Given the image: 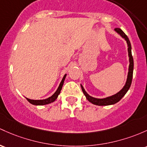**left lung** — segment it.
<instances>
[{"mask_svg": "<svg viewBox=\"0 0 147 147\" xmlns=\"http://www.w3.org/2000/svg\"><path fill=\"white\" fill-rule=\"evenodd\" d=\"M115 32H117L118 34L123 38L124 40L126 41L127 45H128V57H129V66H128V76H127V80L125 82V85H124L121 90H120L118 93L116 94L113 95V96H109V97L104 98H96L88 95L87 92L85 91L84 87L81 84L82 90L83 91L84 94L86 96V98L91 102L92 104L96 105L98 106H106V105H114L115 103L118 102L125 95V93L128 92V91L130 88V85L132 83V79H133V67H134V63H133V59L132 56V52H131V45H130V42L129 40L128 36L123 33V30L120 28H115L114 29Z\"/></svg>", "mask_w": 147, "mask_h": 147, "instance_id": "left-lung-1", "label": "left lung"}]
</instances>
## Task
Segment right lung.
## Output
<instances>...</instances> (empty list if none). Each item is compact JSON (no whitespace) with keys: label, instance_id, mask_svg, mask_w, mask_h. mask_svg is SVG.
Instances as JSON below:
<instances>
[{"label":"right lung","instance_id":"add662e5","mask_svg":"<svg viewBox=\"0 0 147 147\" xmlns=\"http://www.w3.org/2000/svg\"><path fill=\"white\" fill-rule=\"evenodd\" d=\"M66 75H67L65 74V75L63 76V77L60 84H59V86L58 87L57 90H56L55 93H54L52 96H50V97H49L48 98H46V99H44V100H31L27 98H26L27 100H28L30 104L34 105H47V104H49V103L54 102V101L56 100V98H58L59 95L60 94L61 89H62L64 81H65Z\"/></svg>","mask_w":147,"mask_h":147}]
</instances>
